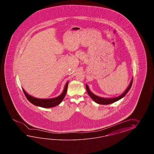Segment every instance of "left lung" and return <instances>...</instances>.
<instances>
[{
    "label": "left lung",
    "instance_id": "8db88e82",
    "mask_svg": "<svg viewBox=\"0 0 154 154\" xmlns=\"http://www.w3.org/2000/svg\"><path fill=\"white\" fill-rule=\"evenodd\" d=\"M132 83H133V78L131 79V82L129 84V85L128 88L126 89V90L119 96L114 97V98H103V97H99V96H97L96 95H94L90 90V89L88 88V85L87 84H86V91L88 92V95L91 97V98L95 102H96L97 103H98V104H100V105H109V104L113 103L117 101L118 100H119L120 99L123 98V97H125V95L128 93L129 90L131 89V85H132Z\"/></svg>",
    "mask_w": 154,
    "mask_h": 154
}]
</instances>
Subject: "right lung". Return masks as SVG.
Returning <instances> with one entry per match:
<instances>
[{"instance_id": "1", "label": "right lung", "mask_w": 154, "mask_h": 154, "mask_svg": "<svg viewBox=\"0 0 154 154\" xmlns=\"http://www.w3.org/2000/svg\"><path fill=\"white\" fill-rule=\"evenodd\" d=\"M69 82L66 83L64 89L63 90L62 94L59 95V96L55 98H48V99H41V98H35L27 94L26 92L23 89V93L25 95L27 99L33 105H35L36 106H39L43 108H51L55 107L56 106L59 105L62 102L64 98L66 95V93L68 89V85Z\"/></svg>"}]
</instances>
